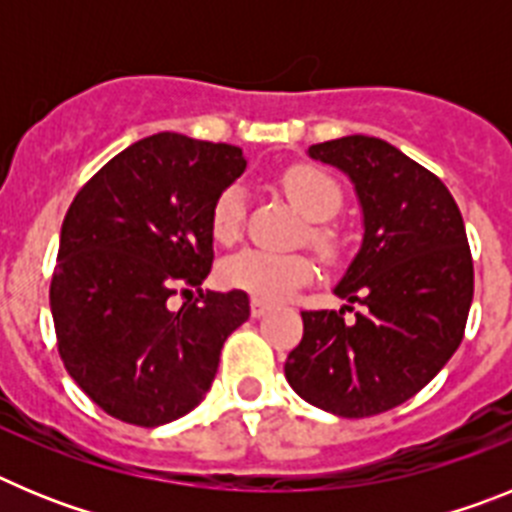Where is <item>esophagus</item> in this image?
I'll return each instance as SVG.
<instances>
[{
	"mask_svg": "<svg viewBox=\"0 0 512 512\" xmlns=\"http://www.w3.org/2000/svg\"><path fill=\"white\" fill-rule=\"evenodd\" d=\"M271 310V305L269 302H264V300H256V297H253L251 300V315L253 318H264L266 312Z\"/></svg>",
	"mask_w": 512,
	"mask_h": 512,
	"instance_id": "obj_1",
	"label": "esophagus"
}]
</instances>
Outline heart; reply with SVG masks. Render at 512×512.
Segmentation results:
<instances>
[{
    "mask_svg": "<svg viewBox=\"0 0 512 512\" xmlns=\"http://www.w3.org/2000/svg\"><path fill=\"white\" fill-rule=\"evenodd\" d=\"M282 187L289 202L315 225H310L312 246L323 253H333L336 241L330 228L320 225L341 207V187L328 174L310 166H295L282 176ZM246 215V192L228 187L212 205L210 228L215 241L233 243L243 228ZM312 277V264L302 253H274L259 248H243L220 266V279L228 287L243 289L256 300H282Z\"/></svg>",
    "mask_w": 512,
    "mask_h": 512,
    "instance_id": "obj_1",
    "label": "heart"
}]
</instances>
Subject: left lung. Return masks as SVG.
<instances>
[{"instance_id": "left-lung-1", "label": "left lung", "mask_w": 512, "mask_h": 512, "mask_svg": "<svg viewBox=\"0 0 512 512\" xmlns=\"http://www.w3.org/2000/svg\"><path fill=\"white\" fill-rule=\"evenodd\" d=\"M307 156L354 184L364 233L333 287L348 305L302 312L284 374L315 408L366 418L410 400L459 348L474 295L467 230L441 179L387 140L346 135ZM351 304L362 310L346 324Z\"/></svg>"}]
</instances>
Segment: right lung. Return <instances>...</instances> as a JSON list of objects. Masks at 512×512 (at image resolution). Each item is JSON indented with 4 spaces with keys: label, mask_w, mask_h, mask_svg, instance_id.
<instances>
[{
    "label": "right lung",
    "mask_w": 512,
    "mask_h": 512,
    "mask_svg": "<svg viewBox=\"0 0 512 512\" xmlns=\"http://www.w3.org/2000/svg\"><path fill=\"white\" fill-rule=\"evenodd\" d=\"M246 164L238 146L158 133L117 153L71 202L51 282L58 354L112 418L156 428L192 413L225 338L251 315L241 289L169 310L176 289L210 274L212 205Z\"/></svg>",
    "instance_id": "add662e5"
}]
</instances>
